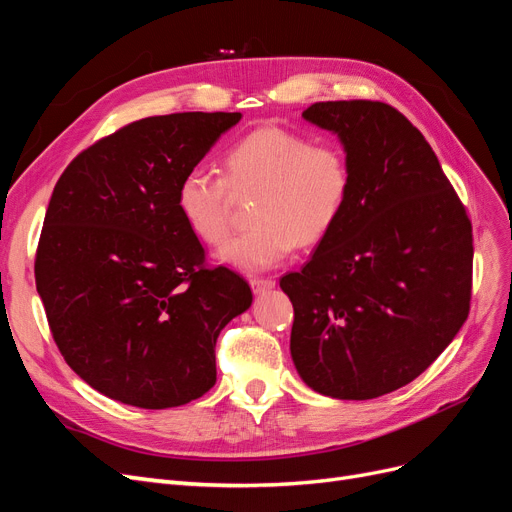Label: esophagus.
Masks as SVG:
<instances>
[{"mask_svg": "<svg viewBox=\"0 0 512 512\" xmlns=\"http://www.w3.org/2000/svg\"><path fill=\"white\" fill-rule=\"evenodd\" d=\"M250 284L254 288V292H265V290H271L275 288V280L273 277H250Z\"/></svg>", "mask_w": 512, "mask_h": 512, "instance_id": "34e87169", "label": "esophagus"}]
</instances>
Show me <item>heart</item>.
Segmentation results:
<instances>
[{"mask_svg": "<svg viewBox=\"0 0 512 512\" xmlns=\"http://www.w3.org/2000/svg\"><path fill=\"white\" fill-rule=\"evenodd\" d=\"M226 175L194 166L177 188L183 222L207 245H222L239 200L254 198V226L232 239L222 258L241 269H269L294 245L314 247L331 235L352 192V164L337 141L280 126L243 136L226 153Z\"/></svg>", "mask_w": 512, "mask_h": 512, "instance_id": "1", "label": "heart"}]
</instances>
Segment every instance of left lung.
<instances>
[{
    "mask_svg": "<svg viewBox=\"0 0 512 512\" xmlns=\"http://www.w3.org/2000/svg\"><path fill=\"white\" fill-rule=\"evenodd\" d=\"M307 121L342 138L352 192L331 235L280 286L290 352L307 386L335 399L401 389L470 314L472 222L425 136L376 100L316 102Z\"/></svg>",
    "mask_w": 512,
    "mask_h": 512,
    "instance_id": "left-lung-1",
    "label": "left lung"
}]
</instances>
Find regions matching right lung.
I'll list each match as a JSON object with an SVG mask.
<instances>
[{
	"mask_svg": "<svg viewBox=\"0 0 512 512\" xmlns=\"http://www.w3.org/2000/svg\"><path fill=\"white\" fill-rule=\"evenodd\" d=\"M241 113L145 117L81 151L55 183L36 288L64 361L136 408L188 404L215 384V342L252 288L207 262L177 209L181 177Z\"/></svg>",
	"mask_w": 512,
	"mask_h": 512,
	"instance_id": "1",
	"label": "right lung"
}]
</instances>
